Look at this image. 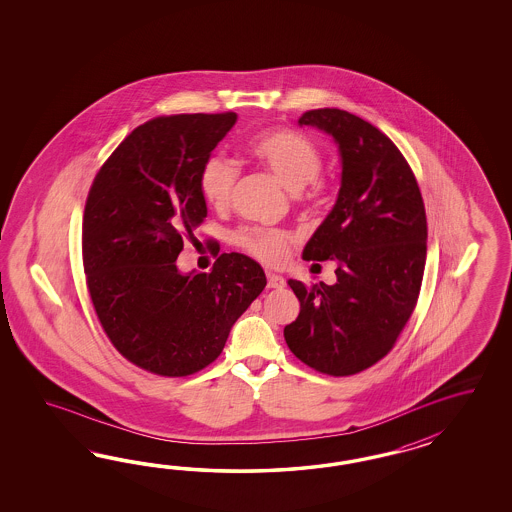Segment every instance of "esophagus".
I'll list each match as a JSON object with an SVG mask.
<instances>
[{
    "label": "esophagus",
    "mask_w": 512,
    "mask_h": 512,
    "mask_svg": "<svg viewBox=\"0 0 512 512\" xmlns=\"http://www.w3.org/2000/svg\"><path fill=\"white\" fill-rule=\"evenodd\" d=\"M266 279H268V287L270 289H283L285 287V278L274 274V272H266Z\"/></svg>",
    "instance_id": "34e87169"
}]
</instances>
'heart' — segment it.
<instances>
[{
    "label": "heart",
    "mask_w": 512,
    "mask_h": 512,
    "mask_svg": "<svg viewBox=\"0 0 512 512\" xmlns=\"http://www.w3.org/2000/svg\"><path fill=\"white\" fill-rule=\"evenodd\" d=\"M249 152L291 193L310 186L321 172V154L317 146L295 131H263L251 139ZM236 178L238 169L229 157L221 154L206 157L199 174L204 201L216 208L225 206L231 199ZM236 242L264 263L281 264L287 261L295 236L285 231L246 229L236 234Z\"/></svg>",
    "instance_id": "b5f03b06"
}]
</instances>
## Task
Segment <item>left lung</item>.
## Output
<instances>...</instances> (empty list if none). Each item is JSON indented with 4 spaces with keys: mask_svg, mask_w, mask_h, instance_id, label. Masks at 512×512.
Instances as JSON below:
<instances>
[{
    "mask_svg": "<svg viewBox=\"0 0 512 512\" xmlns=\"http://www.w3.org/2000/svg\"><path fill=\"white\" fill-rule=\"evenodd\" d=\"M298 125L338 146V199L302 251L306 261H336L338 268L334 285L308 289L289 279L300 313L283 336L313 370L353 375L387 355L415 310L426 264L424 202L400 150L366 120L317 109Z\"/></svg>",
    "mask_w": 512,
    "mask_h": 512,
    "instance_id": "8db88e82",
    "label": "left lung"
}]
</instances>
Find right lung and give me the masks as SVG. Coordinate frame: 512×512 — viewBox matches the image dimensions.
Here are the masks:
<instances>
[{
	"instance_id": "right-lung-1",
	"label": "right lung",
	"mask_w": 512,
	"mask_h": 512,
	"mask_svg": "<svg viewBox=\"0 0 512 512\" xmlns=\"http://www.w3.org/2000/svg\"><path fill=\"white\" fill-rule=\"evenodd\" d=\"M234 112L139 125L93 180L82 259L93 308L114 347L142 370L184 377L214 362L236 319L263 293L261 264L223 253L208 274L176 259L208 214L199 174Z\"/></svg>"
}]
</instances>
